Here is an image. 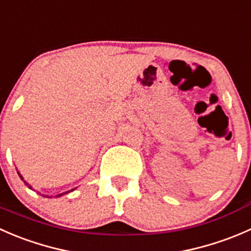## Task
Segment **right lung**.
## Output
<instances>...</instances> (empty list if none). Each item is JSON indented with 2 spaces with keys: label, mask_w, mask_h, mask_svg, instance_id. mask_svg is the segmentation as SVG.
<instances>
[{
  "label": "right lung",
  "mask_w": 251,
  "mask_h": 251,
  "mask_svg": "<svg viewBox=\"0 0 251 251\" xmlns=\"http://www.w3.org/2000/svg\"><path fill=\"white\" fill-rule=\"evenodd\" d=\"M18 174H19V173H18ZM19 177H20V178H22V179H23V181H24V178H23V176H22V175H20V174H19ZM24 183H25V184H26V186H27V187H29V188H30V189H32V187H31V186H29V183H27V182H26V181H24ZM72 191H74V189H72ZM67 193H68V192H65V193H62V194H58V196H55V197H62V196H63V194H67ZM44 197H48V196H44Z\"/></svg>",
  "instance_id": "1"
}]
</instances>
